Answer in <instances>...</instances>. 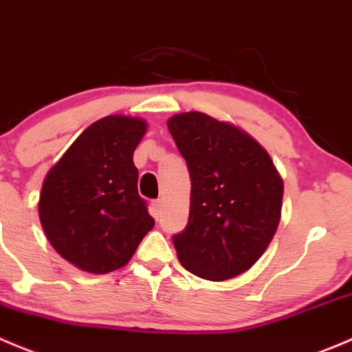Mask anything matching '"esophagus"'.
I'll return each mask as SVG.
<instances>
[{"label": "esophagus", "instance_id": "esophagus-1", "mask_svg": "<svg viewBox=\"0 0 352 352\" xmlns=\"http://www.w3.org/2000/svg\"><path fill=\"white\" fill-rule=\"evenodd\" d=\"M152 208H154L155 219H159V215H161V212H162V200H155L154 203H152Z\"/></svg>", "mask_w": 352, "mask_h": 352}]
</instances>
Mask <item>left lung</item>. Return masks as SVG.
I'll list each match as a JSON object with an SVG mask.
<instances>
[{
	"label": "left lung",
	"mask_w": 352,
	"mask_h": 352,
	"mask_svg": "<svg viewBox=\"0 0 352 352\" xmlns=\"http://www.w3.org/2000/svg\"><path fill=\"white\" fill-rule=\"evenodd\" d=\"M168 129L191 179L190 217L173 237L184 270L210 281L245 273L281 219L283 179L254 137L201 111L173 115Z\"/></svg>",
	"instance_id": "8db88e82"
}]
</instances>
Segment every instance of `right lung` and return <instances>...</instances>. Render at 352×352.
I'll list each match as a JSON object with an SVG mask.
<instances>
[{"instance_id":"right-lung-1","label":"right lung","mask_w":352,"mask_h":352,"mask_svg":"<svg viewBox=\"0 0 352 352\" xmlns=\"http://www.w3.org/2000/svg\"><path fill=\"white\" fill-rule=\"evenodd\" d=\"M147 130L139 117L108 115L91 123L50 168L38 198L52 248L79 270L107 274L130 261L154 227L139 197L133 164Z\"/></svg>"}]
</instances>
